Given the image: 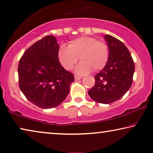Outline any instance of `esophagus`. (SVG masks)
I'll list each match as a JSON object with an SVG mask.
<instances>
[{"label": "esophagus", "mask_w": 153, "mask_h": 153, "mask_svg": "<svg viewBox=\"0 0 153 153\" xmlns=\"http://www.w3.org/2000/svg\"><path fill=\"white\" fill-rule=\"evenodd\" d=\"M81 78H82V77H79V76H75V80L77 81V80H79V79H80Z\"/></svg>", "instance_id": "esophagus-1"}]
</instances>
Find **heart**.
Returning <instances> with one entry per match:
<instances>
[{
	"instance_id": "1",
	"label": "heart",
	"mask_w": 153,
	"mask_h": 153,
	"mask_svg": "<svg viewBox=\"0 0 153 153\" xmlns=\"http://www.w3.org/2000/svg\"><path fill=\"white\" fill-rule=\"evenodd\" d=\"M58 60L66 70H71L79 60L82 62L76 69L77 74H88L91 70L104 69L109 58V48L105 42L95 38L83 36L72 40L68 47L60 46Z\"/></svg>"
}]
</instances>
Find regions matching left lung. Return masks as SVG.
<instances>
[{
	"label": "left lung",
	"instance_id": "obj_1",
	"mask_svg": "<svg viewBox=\"0 0 153 153\" xmlns=\"http://www.w3.org/2000/svg\"><path fill=\"white\" fill-rule=\"evenodd\" d=\"M104 38L109 48L108 62L95 75V85L88 93L99 103L110 104L120 100L131 88L135 64L124 43L111 35Z\"/></svg>",
	"mask_w": 153,
	"mask_h": 153
}]
</instances>
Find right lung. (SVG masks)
I'll list each match as a JSON object with an SVG mask.
<instances>
[{
    "label": "right lung",
    "instance_id": "obj_1",
    "mask_svg": "<svg viewBox=\"0 0 153 153\" xmlns=\"http://www.w3.org/2000/svg\"><path fill=\"white\" fill-rule=\"evenodd\" d=\"M59 46L53 36H47L27 49L18 63V84L29 102L42 108L58 106L69 93L74 74L58 60Z\"/></svg>",
    "mask_w": 153,
    "mask_h": 153
}]
</instances>
